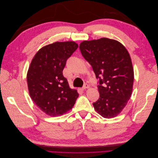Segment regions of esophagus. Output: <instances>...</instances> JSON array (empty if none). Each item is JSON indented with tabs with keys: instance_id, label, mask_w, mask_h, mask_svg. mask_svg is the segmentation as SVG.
<instances>
[{
	"instance_id": "34e87169",
	"label": "esophagus",
	"mask_w": 158,
	"mask_h": 158,
	"mask_svg": "<svg viewBox=\"0 0 158 158\" xmlns=\"http://www.w3.org/2000/svg\"><path fill=\"white\" fill-rule=\"evenodd\" d=\"M88 88H89V85L88 84H85L83 86V88H82V89L84 90V89H86Z\"/></svg>"
}]
</instances>
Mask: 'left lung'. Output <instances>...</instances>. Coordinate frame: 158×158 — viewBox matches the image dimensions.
<instances>
[{"instance_id":"obj_1","label":"left lung","mask_w":158,"mask_h":158,"mask_svg":"<svg viewBox=\"0 0 158 158\" xmlns=\"http://www.w3.org/2000/svg\"><path fill=\"white\" fill-rule=\"evenodd\" d=\"M79 48L99 79V98L93 103L95 111L104 118L116 117L127 106L132 92L130 55L120 42L108 38L84 41Z\"/></svg>"}]
</instances>
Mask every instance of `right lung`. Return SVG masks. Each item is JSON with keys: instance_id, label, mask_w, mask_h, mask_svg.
<instances>
[{"instance_id": "right-lung-1", "label": "right lung", "mask_w": 158, "mask_h": 158, "mask_svg": "<svg viewBox=\"0 0 158 158\" xmlns=\"http://www.w3.org/2000/svg\"><path fill=\"white\" fill-rule=\"evenodd\" d=\"M78 47L74 41L55 42L42 47L31 60L27 74L29 93L36 106L48 115L66 113L78 97L63 74L66 60Z\"/></svg>"}]
</instances>
